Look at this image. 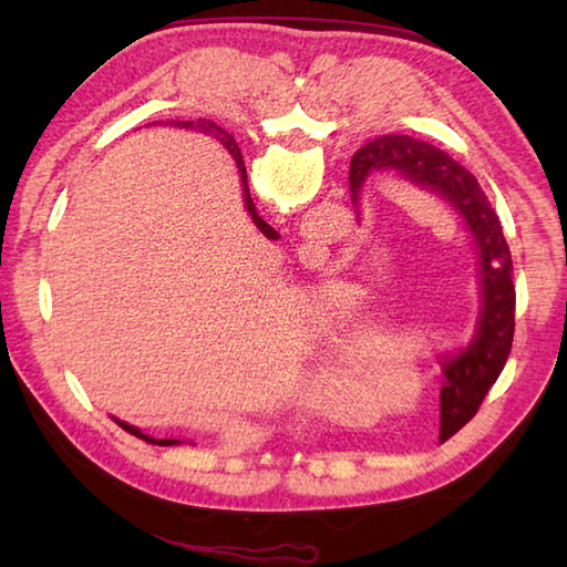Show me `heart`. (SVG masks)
<instances>
[{
  "label": "heart",
  "instance_id": "b5f03b06",
  "mask_svg": "<svg viewBox=\"0 0 567 567\" xmlns=\"http://www.w3.org/2000/svg\"><path fill=\"white\" fill-rule=\"evenodd\" d=\"M353 382L358 390H363L368 394H392L394 390L404 388L409 382V365L404 363V358L394 353H372L368 355L365 363L355 370ZM315 392L327 404L339 406L343 392V375H339V372L319 375Z\"/></svg>",
  "mask_w": 567,
  "mask_h": 567
}]
</instances>
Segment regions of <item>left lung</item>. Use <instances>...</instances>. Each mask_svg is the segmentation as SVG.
Returning a JSON list of instances; mask_svg holds the SVG:
<instances>
[{
  "instance_id": "1",
  "label": "left lung",
  "mask_w": 567,
  "mask_h": 567,
  "mask_svg": "<svg viewBox=\"0 0 567 567\" xmlns=\"http://www.w3.org/2000/svg\"><path fill=\"white\" fill-rule=\"evenodd\" d=\"M392 173L414 187L431 192L463 221L477 252L480 315L475 336L455 353L441 355V441H449L477 414L487 390L507 363L514 339V265L492 209L475 175L449 153L426 141L392 134L365 143L351 158V199L360 209V195L372 175Z\"/></svg>"
}]
</instances>
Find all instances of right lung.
<instances>
[{
	"instance_id": "obj_1",
	"label": "right lung",
	"mask_w": 567,
	"mask_h": 567,
	"mask_svg": "<svg viewBox=\"0 0 567 567\" xmlns=\"http://www.w3.org/2000/svg\"><path fill=\"white\" fill-rule=\"evenodd\" d=\"M183 124L185 128H189V126H195V122H177V126ZM197 128L202 131V134H214V138L221 143V146L231 153V158L236 161V167H238V173H240V187H244V202H246V209H248V214H250V219H252V224H256L258 228H260V234L265 236V238H272V240H277L280 238V234L275 231V228L268 224V221H262L260 219V214L256 212V204H252V199H250V192H248V183H246V165H244V158H240V151H238V146H236V141H234V136H228L224 128H219L216 126L214 122H197ZM114 419V416H112ZM118 426H122L124 431H128V433H134V436H138V439H143L146 443H158V445H177V443H183L179 439H153V436H148V433H143L138 426H131V424H126V421H122V419H114ZM192 445V443H189Z\"/></svg>"
}]
</instances>
